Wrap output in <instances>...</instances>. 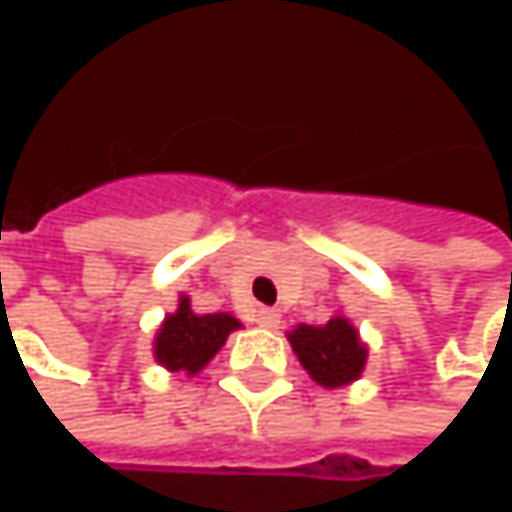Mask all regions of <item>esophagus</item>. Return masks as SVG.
Here are the masks:
<instances>
[{"mask_svg": "<svg viewBox=\"0 0 512 512\" xmlns=\"http://www.w3.org/2000/svg\"><path fill=\"white\" fill-rule=\"evenodd\" d=\"M253 322H256L259 328L274 331V328L280 325V313H277V310H268V307H259V310L253 313Z\"/></svg>", "mask_w": 512, "mask_h": 512, "instance_id": "obj_1", "label": "esophagus"}]
</instances>
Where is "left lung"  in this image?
Here are the masks:
<instances>
[{"label": "left lung", "mask_w": 512, "mask_h": 512, "mask_svg": "<svg viewBox=\"0 0 512 512\" xmlns=\"http://www.w3.org/2000/svg\"><path fill=\"white\" fill-rule=\"evenodd\" d=\"M286 337L310 379L328 390L358 382L367 367L370 349L343 313L325 325H295Z\"/></svg>", "instance_id": "left-lung-1"}]
</instances>
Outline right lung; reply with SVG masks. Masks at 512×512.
Returning <instances> with one entry per match:
<instances>
[{"label":"right lung","instance_id":"1","mask_svg":"<svg viewBox=\"0 0 512 512\" xmlns=\"http://www.w3.org/2000/svg\"><path fill=\"white\" fill-rule=\"evenodd\" d=\"M241 322L232 313H196L190 298L181 295L175 313H166L154 334V361L169 373L196 376L223 349Z\"/></svg>","mask_w":512,"mask_h":512}]
</instances>
